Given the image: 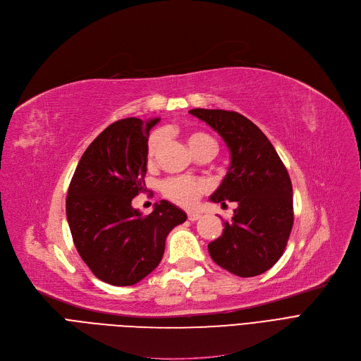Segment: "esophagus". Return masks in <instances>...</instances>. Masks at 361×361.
<instances>
[{"label":"esophagus","mask_w":361,"mask_h":361,"mask_svg":"<svg viewBox=\"0 0 361 361\" xmlns=\"http://www.w3.org/2000/svg\"><path fill=\"white\" fill-rule=\"evenodd\" d=\"M187 218H188V221L195 222V221H197V219L200 218V214H197V212H188V214H187Z\"/></svg>","instance_id":"1"}]
</instances>
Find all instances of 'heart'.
I'll return each mask as SVG.
<instances>
[{
  "label": "heart",
  "instance_id": "b5f03b06",
  "mask_svg": "<svg viewBox=\"0 0 361 361\" xmlns=\"http://www.w3.org/2000/svg\"><path fill=\"white\" fill-rule=\"evenodd\" d=\"M187 145L190 146L193 154L197 157L203 152H212L215 154L216 142L214 137L202 131H192L185 136ZM162 137L158 133H154L147 140L146 145V158L147 162H154V158L161 146ZM161 193L165 199L173 202L183 207L193 206L204 193L209 192L211 184L203 178H193V177H171L161 183L159 185Z\"/></svg>",
  "mask_w": 361,
  "mask_h": 361
}]
</instances>
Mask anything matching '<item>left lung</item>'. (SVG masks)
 I'll list each match as a JSON object with an SVG mask.
<instances>
[{
    "mask_svg": "<svg viewBox=\"0 0 361 361\" xmlns=\"http://www.w3.org/2000/svg\"><path fill=\"white\" fill-rule=\"evenodd\" d=\"M216 130L231 152V165L211 200L238 204L222 235L207 249L215 263L237 276H256L283 255L294 224L288 171L263 131L235 111H188Z\"/></svg>",
    "mask_w": 361,
    "mask_h": 361,
    "instance_id": "1",
    "label": "left lung"
}]
</instances>
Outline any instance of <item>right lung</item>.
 Segmentation results:
<instances>
[{"mask_svg": "<svg viewBox=\"0 0 361 361\" xmlns=\"http://www.w3.org/2000/svg\"><path fill=\"white\" fill-rule=\"evenodd\" d=\"M158 121L130 117L108 126L85 150L68 185L73 243L92 274L111 286H133L154 271L169 231L187 219L166 200L149 215L131 207L145 192L147 136Z\"/></svg>", "mask_w": 361, "mask_h": 361, "instance_id": "1", "label": "right lung"}]
</instances>
